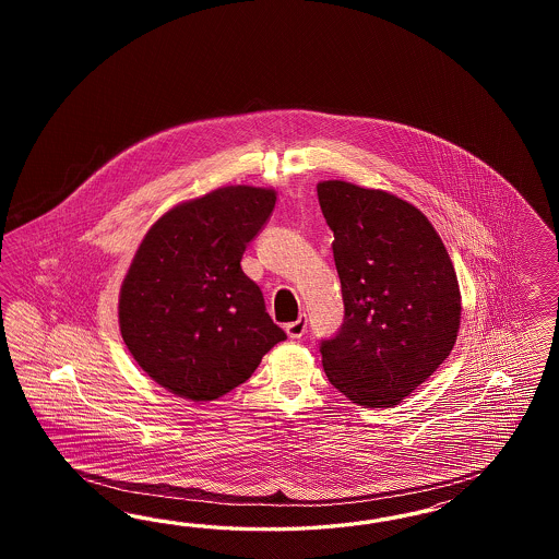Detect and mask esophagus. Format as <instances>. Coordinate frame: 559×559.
I'll use <instances>...</instances> for the list:
<instances>
[{
  "label": "esophagus",
  "mask_w": 559,
  "mask_h": 559,
  "mask_svg": "<svg viewBox=\"0 0 559 559\" xmlns=\"http://www.w3.org/2000/svg\"><path fill=\"white\" fill-rule=\"evenodd\" d=\"M285 330H287L288 338H301L305 332H307V320L299 318V320H295V322L287 323Z\"/></svg>",
  "instance_id": "esophagus-1"
}]
</instances>
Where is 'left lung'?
<instances>
[{
  "label": "left lung",
  "mask_w": 559,
  "mask_h": 559,
  "mask_svg": "<svg viewBox=\"0 0 559 559\" xmlns=\"http://www.w3.org/2000/svg\"><path fill=\"white\" fill-rule=\"evenodd\" d=\"M318 199L344 299L338 332L320 342L323 371L355 404L397 406L455 346L453 262L430 221L390 192L328 180Z\"/></svg>",
  "instance_id": "1"
}]
</instances>
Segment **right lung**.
Returning <instances> with one entry per match:
<instances>
[{
  "label": "right lung",
  "mask_w": 559,
  "mask_h": 559,
  "mask_svg": "<svg viewBox=\"0 0 559 559\" xmlns=\"http://www.w3.org/2000/svg\"><path fill=\"white\" fill-rule=\"evenodd\" d=\"M274 203L269 188H219L174 206L141 241L120 288V334L162 388L217 400L287 340L239 264Z\"/></svg>",
  "instance_id": "add662e5"
}]
</instances>
